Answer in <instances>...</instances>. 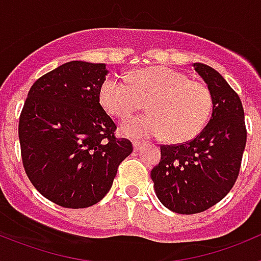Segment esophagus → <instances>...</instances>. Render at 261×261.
Segmentation results:
<instances>
[{"label": "esophagus", "instance_id": "1", "mask_svg": "<svg viewBox=\"0 0 261 261\" xmlns=\"http://www.w3.org/2000/svg\"><path fill=\"white\" fill-rule=\"evenodd\" d=\"M144 146V142H138V141H133V149L135 151H138L141 147Z\"/></svg>", "mask_w": 261, "mask_h": 261}]
</instances>
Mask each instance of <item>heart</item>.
<instances>
[{
    "label": "heart",
    "instance_id": "obj_1",
    "mask_svg": "<svg viewBox=\"0 0 261 261\" xmlns=\"http://www.w3.org/2000/svg\"><path fill=\"white\" fill-rule=\"evenodd\" d=\"M99 100L117 119L130 116L147 102L150 114L121 124V133L136 140L166 135L172 142L190 141L204 129L213 111L206 85L168 66L141 69L132 78H107Z\"/></svg>",
    "mask_w": 261,
    "mask_h": 261
}]
</instances>
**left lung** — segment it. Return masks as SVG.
<instances>
[{
  "instance_id": "left-lung-1",
  "label": "left lung",
  "mask_w": 261,
  "mask_h": 261,
  "mask_svg": "<svg viewBox=\"0 0 261 261\" xmlns=\"http://www.w3.org/2000/svg\"><path fill=\"white\" fill-rule=\"evenodd\" d=\"M195 70L213 95L209 123L191 141L161 146V162L151 170L159 201L179 214L201 213L225 197L237 181L247 141L241 98L211 66Z\"/></svg>"
}]
</instances>
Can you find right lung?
Returning a JSON list of instances; mask_svg holds the SVG:
<instances>
[{"label": "right lung", "instance_id": "1", "mask_svg": "<svg viewBox=\"0 0 261 261\" xmlns=\"http://www.w3.org/2000/svg\"><path fill=\"white\" fill-rule=\"evenodd\" d=\"M105 64L70 61L35 81L19 116L20 154L30 181L64 208L96 204L107 195L132 142L99 103Z\"/></svg>", "mask_w": 261, "mask_h": 261}]
</instances>
